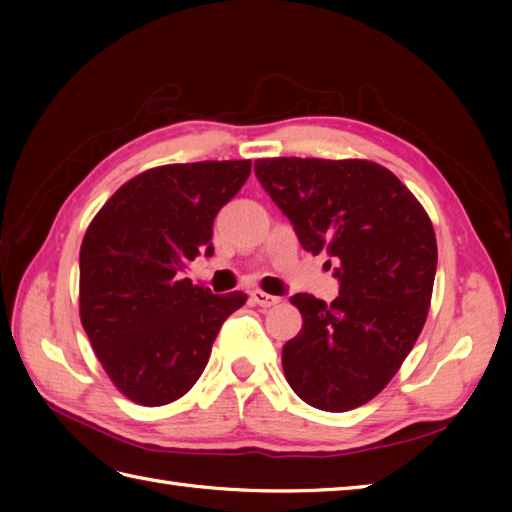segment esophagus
Here are the masks:
<instances>
[{
  "mask_svg": "<svg viewBox=\"0 0 512 512\" xmlns=\"http://www.w3.org/2000/svg\"><path fill=\"white\" fill-rule=\"evenodd\" d=\"M250 299H253L257 306H262V308H273L281 301L279 297L268 295V292H264V290H253V292H250Z\"/></svg>",
  "mask_w": 512,
  "mask_h": 512,
  "instance_id": "1",
  "label": "esophagus"
}]
</instances>
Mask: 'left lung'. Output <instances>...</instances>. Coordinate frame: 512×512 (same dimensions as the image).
<instances>
[{
	"label": "left lung",
	"instance_id": "left-lung-1",
	"mask_svg": "<svg viewBox=\"0 0 512 512\" xmlns=\"http://www.w3.org/2000/svg\"><path fill=\"white\" fill-rule=\"evenodd\" d=\"M255 173L301 246L339 264L332 303L290 297L303 325L281 352L288 385L321 411L361 407L396 376L427 321L438 266L429 215L372 160L259 158Z\"/></svg>",
	"mask_w": 512,
	"mask_h": 512
}]
</instances>
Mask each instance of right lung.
<instances>
[{"instance_id": "obj_1", "label": "right lung", "mask_w": 512, "mask_h": 512, "mask_svg": "<svg viewBox=\"0 0 512 512\" xmlns=\"http://www.w3.org/2000/svg\"><path fill=\"white\" fill-rule=\"evenodd\" d=\"M250 160L162 165L127 180L85 231L79 314L114 387L136 405L182 398L204 372L217 332L246 303L182 277L213 253L217 211L242 189Z\"/></svg>"}]
</instances>
